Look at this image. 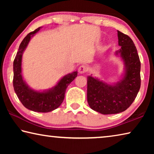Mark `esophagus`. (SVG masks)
<instances>
[{
  "label": "esophagus",
  "mask_w": 154,
  "mask_h": 154,
  "mask_svg": "<svg viewBox=\"0 0 154 154\" xmlns=\"http://www.w3.org/2000/svg\"><path fill=\"white\" fill-rule=\"evenodd\" d=\"M78 71H79V72L81 74L85 73V72L87 71V67L85 66V65H81L79 67V69H78Z\"/></svg>",
  "instance_id": "obj_1"
}]
</instances>
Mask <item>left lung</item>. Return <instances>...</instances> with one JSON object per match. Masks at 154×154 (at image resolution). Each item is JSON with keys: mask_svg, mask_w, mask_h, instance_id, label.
I'll return each instance as SVG.
<instances>
[{"mask_svg": "<svg viewBox=\"0 0 154 154\" xmlns=\"http://www.w3.org/2000/svg\"><path fill=\"white\" fill-rule=\"evenodd\" d=\"M118 45L116 52L125 64L124 77L114 85L88 77L87 98L90 108L99 113L116 114L129 107L136 98L140 87V62L134 42L125 34L118 30Z\"/></svg>", "mask_w": 154, "mask_h": 154, "instance_id": "1", "label": "left lung"}]
</instances>
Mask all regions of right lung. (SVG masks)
<instances>
[{"mask_svg": "<svg viewBox=\"0 0 154 154\" xmlns=\"http://www.w3.org/2000/svg\"><path fill=\"white\" fill-rule=\"evenodd\" d=\"M41 27L28 34L20 43L14 61V88L19 100L26 108L35 112L47 113L60 106L64 98L66 90L77 76V71L64 76L55 86L43 92L31 89L23 80L22 75V59L23 52L26 48L31 37L40 30Z\"/></svg>", "mask_w": 154, "mask_h": 154, "instance_id": "right-lung-1", "label": "right lung"}]
</instances>
